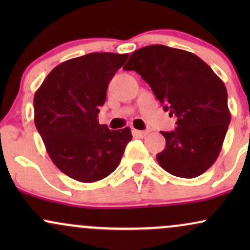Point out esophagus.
<instances>
[{
	"label": "esophagus",
	"mask_w": 250,
	"mask_h": 250,
	"mask_svg": "<svg viewBox=\"0 0 250 250\" xmlns=\"http://www.w3.org/2000/svg\"><path fill=\"white\" fill-rule=\"evenodd\" d=\"M133 135L136 137H140V139H143V137L147 136L148 131L147 130H136V129H134Z\"/></svg>",
	"instance_id": "esophagus-1"
}]
</instances>
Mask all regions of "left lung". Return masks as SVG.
I'll return each mask as SVG.
<instances>
[{"mask_svg": "<svg viewBox=\"0 0 250 250\" xmlns=\"http://www.w3.org/2000/svg\"><path fill=\"white\" fill-rule=\"evenodd\" d=\"M123 69L140 74L165 110L177 117L175 130L161 133L166 148L156 155L160 166L183 179L210 168L230 122L222 80L195 54L162 44L134 51Z\"/></svg>", "mask_w": 250, "mask_h": 250, "instance_id": "8db88e82", "label": "left lung"}]
</instances>
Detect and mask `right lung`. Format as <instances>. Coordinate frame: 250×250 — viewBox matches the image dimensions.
I'll return each mask as SVG.
<instances>
[{
    "instance_id": "add662e5",
    "label": "right lung",
    "mask_w": 250,
    "mask_h": 250,
    "mask_svg": "<svg viewBox=\"0 0 250 250\" xmlns=\"http://www.w3.org/2000/svg\"><path fill=\"white\" fill-rule=\"evenodd\" d=\"M129 54L91 53L60 63L34 96V121L51 161L83 183L100 181L120 165L130 128L110 130L97 114L110 80Z\"/></svg>"
}]
</instances>
